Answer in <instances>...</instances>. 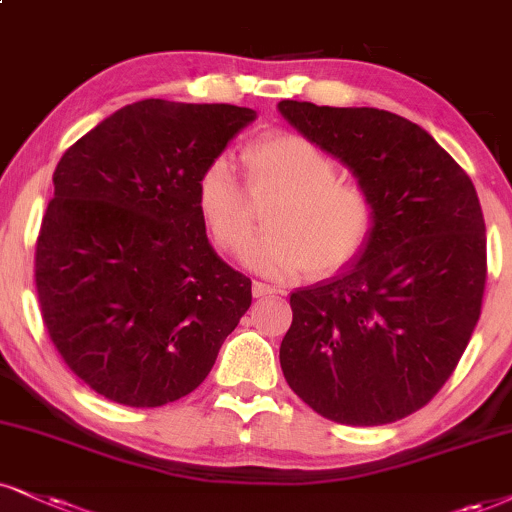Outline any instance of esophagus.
Masks as SVG:
<instances>
[{"label": "esophagus", "instance_id": "obj_1", "mask_svg": "<svg viewBox=\"0 0 512 512\" xmlns=\"http://www.w3.org/2000/svg\"><path fill=\"white\" fill-rule=\"evenodd\" d=\"M251 292H254V296L256 299H261V296H273V294H277V287H273V285H268V282H254V285H251Z\"/></svg>", "mask_w": 512, "mask_h": 512}]
</instances>
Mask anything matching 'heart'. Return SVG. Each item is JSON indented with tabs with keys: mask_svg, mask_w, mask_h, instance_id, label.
Returning <instances> with one entry per match:
<instances>
[{
	"mask_svg": "<svg viewBox=\"0 0 512 512\" xmlns=\"http://www.w3.org/2000/svg\"><path fill=\"white\" fill-rule=\"evenodd\" d=\"M246 188L266 208V230L242 249L263 275H330L363 251L375 204L358 182L337 178V163L299 135H268L242 151ZM197 208L218 249L235 251L256 225V208L227 159L197 178Z\"/></svg>",
	"mask_w": 512,
	"mask_h": 512,
	"instance_id": "obj_1",
	"label": "heart"
}]
</instances>
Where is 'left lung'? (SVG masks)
<instances>
[{
  "label": "left lung",
  "instance_id": "left-lung-1",
  "mask_svg": "<svg viewBox=\"0 0 512 512\" xmlns=\"http://www.w3.org/2000/svg\"><path fill=\"white\" fill-rule=\"evenodd\" d=\"M277 109L375 204L361 258L289 296L285 380L339 425L396 422L444 387L482 311L487 232L475 185L430 132L391 111L292 99Z\"/></svg>",
  "mask_w": 512,
  "mask_h": 512
}]
</instances>
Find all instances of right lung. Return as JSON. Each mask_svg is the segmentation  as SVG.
<instances>
[{
	"label": "right lung",
	"mask_w": 512,
	"mask_h": 512,
	"mask_svg": "<svg viewBox=\"0 0 512 512\" xmlns=\"http://www.w3.org/2000/svg\"><path fill=\"white\" fill-rule=\"evenodd\" d=\"M254 118L142 99L61 156L35 285L56 351L104 399L156 408L187 396L249 311L251 280L208 244L197 178Z\"/></svg>",
	"instance_id": "right-lung-1"
}]
</instances>
